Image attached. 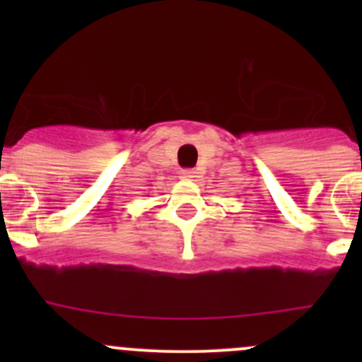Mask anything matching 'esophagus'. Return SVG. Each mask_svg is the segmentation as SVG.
<instances>
[{
    "label": "esophagus",
    "mask_w": 362,
    "mask_h": 362,
    "mask_svg": "<svg viewBox=\"0 0 362 362\" xmlns=\"http://www.w3.org/2000/svg\"><path fill=\"white\" fill-rule=\"evenodd\" d=\"M194 177H196L194 170H182L180 171V178H184V180H192Z\"/></svg>",
    "instance_id": "1"
}]
</instances>
